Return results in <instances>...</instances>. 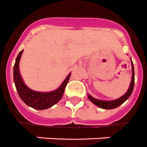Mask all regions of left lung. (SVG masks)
Listing matches in <instances>:
<instances>
[{
	"instance_id": "left-lung-1",
	"label": "left lung",
	"mask_w": 147,
	"mask_h": 147,
	"mask_svg": "<svg viewBox=\"0 0 147 147\" xmlns=\"http://www.w3.org/2000/svg\"><path fill=\"white\" fill-rule=\"evenodd\" d=\"M131 65H132V79H131V84H130L128 90L127 91V92L124 94V96H122L121 98H117L115 100L103 101L96 99V98H93V97H92L90 95L88 94V98H90V100L96 105L98 106L101 109H115L117 107L120 106L121 104H123L131 96V93L133 92L134 86V64L132 61H131Z\"/></svg>"
}]
</instances>
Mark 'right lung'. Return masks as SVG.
<instances>
[{
    "label": "right lung",
    "instance_id": "obj_1",
    "mask_svg": "<svg viewBox=\"0 0 147 147\" xmlns=\"http://www.w3.org/2000/svg\"><path fill=\"white\" fill-rule=\"evenodd\" d=\"M23 51V50H22L19 53L13 67V80L19 96L23 101V102H25L28 106L32 107L35 109L43 110L53 106L62 98L65 87L70 79V74L67 75V78L60 86V87L52 92H41L30 90L24 83L20 74L19 63Z\"/></svg>",
    "mask_w": 147,
    "mask_h": 147
}]
</instances>
